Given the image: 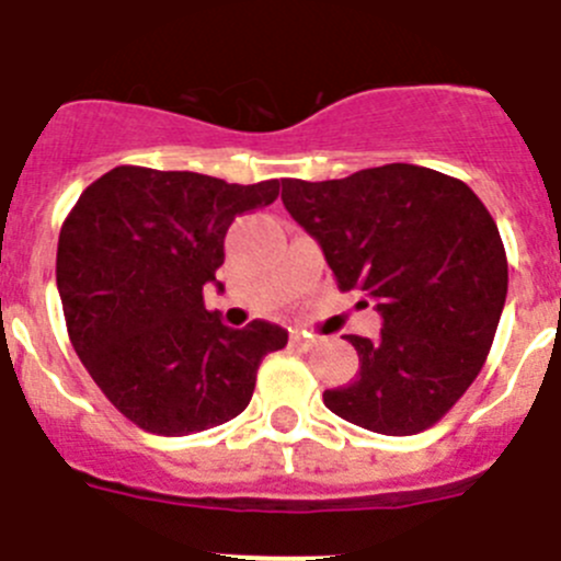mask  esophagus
Wrapping results in <instances>:
<instances>
[{"label":"esophagus","mask_w":561,"mask_h":561,"mask_svg":"<svg viewBox=\"0 0 561 561\" xmlns=\"http://www.w3.org/2000/svg\"><path fill=\"white\" fill-rule=\"evenodd\" d=\"M291 345L309 351V348H314V345H317V336L309 334V331H295V334H291Z\"/></svg>","instance_id":"34e87169"}]
</instances>
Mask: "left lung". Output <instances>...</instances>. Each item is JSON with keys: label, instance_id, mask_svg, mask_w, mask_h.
Masks as SVG:
<instances>
[{"label": "left lung", "instance_id": "left-lung-1", "mask_svg": "<svg viewBox=\"0 0 561 561\" xmlns=\"http://www.w3.org/2000/svg\"><path fill=\"white\" fill-rule=\"evenodd\" d=\"M280 185L336 286L381 314L376 340L345 336L359 376L325 390V408L381 435L438 424L478 379L503 314L508 261L492 213L466 182L408 162Z\"/></svg>", "mask_w": 561, "mask_h": 561}]
</instances>
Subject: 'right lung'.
<instances>
[{
    "label": "right lung",
    "mask_w": 561,
    "mask_h": 561,
    "mask_svg": "<svg viewBox=\"0 0 561 561\" xmlns=\"http://www.w3.org/2000/svg\"><path fill=\"white\" fill-rule=\"evenodd\" d=\"M280 182L227 185L193 171L121 165L69 210L56 280L83 368L131 424L191 435L244 413L257 365L289 340L252 320L230 329L205 309L236 216L277 199Z\"/></svg>",
    "instance_id": "1"
}]
</instances>
